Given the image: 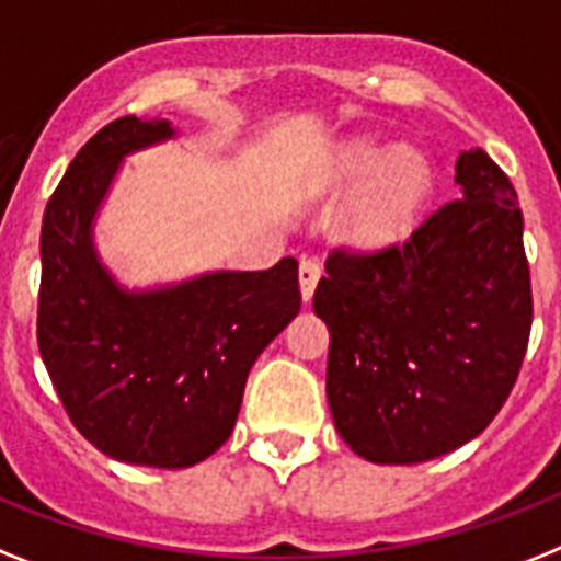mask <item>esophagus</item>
<instances>
[{"label": "esophagus", "instance_id": "obj_1", "mask_svg": "<svg viewBox=\"0 0 561 561\" xmlns=\"http://www.w3.org/2000/svg\"><path fill=\"white\" fill-rule=\"evenodd\" d=\"M298 280H300V295H304V300H312L314 295V286H318V280H321V263L314 261V257H304L298 266Z\"/></svg>", "mask_w": 561, "mask_h": 561}]
</instances>
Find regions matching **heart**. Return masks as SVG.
Instances as JSON below:
<instances>
[{"label": "heart", "mask_w": 561, "mask_h": 561, "mask_svg": "<svg viewBox=\"0 0 561 561\" xmlns=\"http://www.w3.org/2000/svg\"><path fill=\"white\" fill-rule=\"evenodd\" d=\"M337 215V238L355 249H383L404 238L413 226L421 203L427 201V157L413 146L387 148L373 137H350L327 151L314 171V194H337L353 183Z\"/></svg>", "instance_id": "obj_1"}]
</instances>
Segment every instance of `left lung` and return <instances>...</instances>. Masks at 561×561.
I'll return each instance as SVG.
<instances>
[{
  "mask_svg": "<svg viewBox=\"0 0 561 561\" xmlns=\"http://www.w3.org/2000/svg\"><path fill=\"white\" fill-rule=\"evenodd\" d=\"M456 186L404 247L332 252L314 289L332 421L373 465L473 442L525 358L534 298L516 188L481 148L458 154Z\"/></svg>",
  "mask_w": 561,
  "mask_h": 561,
  "instance_id": "obj_1",
  "label": "left lung"
}]
</instances>
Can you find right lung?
<instances>
[{
  "instance_id": "1",
  "label": "right lung",
  "mask_w": 561,
  "mask_h": 561,
  "mask_svg": "<svg viewBox=\"0 0 561 561\" xmlns=\"http://www.w3.org/2000/svg\"><path fill=\"white\" fill-rule=\"evenodd\" d=\"M169 117H123L73 157L42 217L36 337L73 427L105 456L192 467L229 442L249 369L300 312L298 261L201 272L128 289L94 226L125 157L178 137Z\"/></svg>"
}]
</instances>
